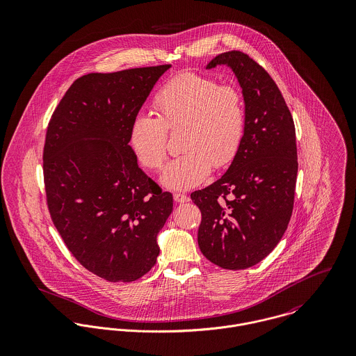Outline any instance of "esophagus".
Returning a JSON list of instances; mask_svg holds the SVG:
<instances>
[{
	"label": "esophagus",
	"instance_id": "1",
	"mask_svg": "<svg viewBox=\"0 0 356 356\" xmlns=\"http://www.w3.org/2000/svg\"><path fill=\"white\" fill-rule=\"evenodd\" d=\"M174 200L177 203H188L191 199H189V196H186L184 193H174Z\"/></svg>",
	"mask_w": 356,
	"mask_h": 356
}]
</instances>
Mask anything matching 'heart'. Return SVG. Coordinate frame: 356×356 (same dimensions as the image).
Wrapping results in <instances>:
<instances>
[{
    "label": "heart",
    "mask_w": 356,
    "mask_h": 356,
    "mask_svg": "<svg viewBox=\"0 0 356 356\" xmlns=\"http://www.w3.org/2000/svg\"><path fill=\"white\" fill-rule=\"evenodd\" d=\"M159 115L138 113L130 126V145L140 163L161 167L167 156V130L185 127L181 156L161 172L164 186L188 191L200 185L212 165H227L238 152L245 133L244 100L233 86H219L196 72H182L156 93Z\"/></svg>",
    "instance_id": "b5f03b06"
}]
</instances>
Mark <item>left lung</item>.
<instances>
[{
  "instance_id": "1",
  "label": "left lung",
  "mask_w": 356,
  "mask_h": 356,
  "mask_svg": "<svg viewBox=\"0 0 356 356\" xmlns=\"http://www.w3.org/2000/svg\"><path fill=\"white\" fill-rule=\"evenodd\" d=\"M227 65L245 104V133L227 171L191 195L202 211L200 251L226 270L252 267L282 238L292 216L298 177L291 111L267 71L243 51L218 54L207 70Z\"/></svg>"
}]
</instances>
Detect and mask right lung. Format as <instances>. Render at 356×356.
Here are the masks:
<instances>
[{
  "mask_svg": "<svg viewBox=\"0 0 356 356\" xmlns=\"http://www.w3.org/2000/svg\"><path fill=\"white\" fill-rule=\"evenodd\" d=\"M171 64L88 74L51 115L44 179L51 220L70 252L111 282L147 274L160 252L157 234L172 212L137 163L130 126Z\"/></svg>",
  "mask_w": 356,
  "mask_h": 356,
  "instance_id": "right-lung-1",
  "label": "right lung"
}]
</instances>
